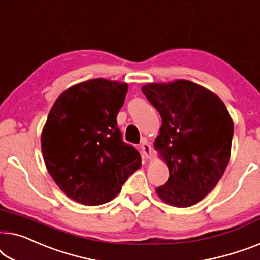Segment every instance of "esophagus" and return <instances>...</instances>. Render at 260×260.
<instances>
[{
    "label": "esophagus",
    "instance_id": "obj_1",
    "mask_svg": "<svg viewBox=\"0 0 260 260\" xmlns=\"http://www.w3.org/2000/svg\"><path fill=\"white\" fill-rule=\"evenodd\" d=\"M139 148H140L142 155H144L146 159H151L152 158V147H151V145H149L147 142V140H146V139H142L141 145H140V147H139Z\"/></svg>",
    "mask_w": 260,
    "mask_h": 260
}]
</instances>
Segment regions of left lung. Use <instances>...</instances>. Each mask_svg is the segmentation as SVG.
I'll return each mask as SVG.
<instances>
[{"label":"left lung","mask_w":260,"mask_h":260,"mask_svg":"<svg viewBox=\"0 0 260 260\" xmlns=\"http://www.w3.org/2000/svg\"><path fill=\"white\" fill-rule=\"evenodd\" d=\"M141 90L162 119L154 148L170 178L156 193L172 206H192L215 187L228 167L233 137L228 108L217 95L187 80L148 83Z\"/></svg>","instance_id":"1"}]
</instances>
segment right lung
Segmentation results:
<instances>
[{
    "label": "right lung",
    "instance_id": "right-lung-1",
    "mask_svg": "<svg viewBox=\"0 0 260 260\" xmlns=\"http://www.w3.org/2000/svg\"><path fill=\"white\" fill-rule=\"evenodd\" d=\"M127 90V83L88 80L69 87L50 109L41 134L43 160L58 187L80 204L111 202L141 165L116 122Z\"/></svg>",
    "mask_w": 260,
    "mask_h": 260
}]
</instances>
